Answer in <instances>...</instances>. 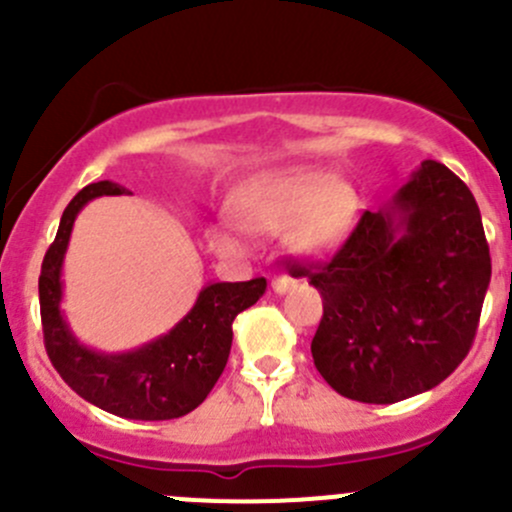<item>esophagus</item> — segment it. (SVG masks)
I'll return each mask as SVG.
<instances>
[{
	"instance_id": "obj_1",
	"label": "esophagus",
	"mask_w": 512,
	"mask_h": 512,
	"mask_svg": "<svg viewBox=\"0 0 512 512\" xmlns=\"http://www.w3.org/2000/svg\"><path fill=\"white\" fill-rule=\"evenodd\" d=\"M294 287H297V282L287 275H280L272 280V289H275V294H287V292H292Z\"/></svg>"
}]
</instances>
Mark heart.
<instances>
[{"instance_id": "1", "label": "heart", "mask_w": 512, "mask_h": 512, "mask_svg": "<svg viewBox=\"0 0 512 512\" xmlns=\"http://www.w3.org/2000/svg\"><path fill=\"white\" fill-rule=\"evenodd\" d=\"M356 213L354 190L322 168H292L247 185L230 205L232 223L245 235L270 240L287 230L289 247L304 257H322L342 245ZM215 255L235 260L242 242L230 230L208 232Z\"/></svg>"}]
</instances>
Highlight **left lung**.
Wrapping results in <instances>:
<instances>
[{
  "instance_id": "8db88e82",
  "label": "left lung",
  "mask_w": 512,
  "mask_h": 512,
  "mask_svg": "<svg viewBox=\"0 0 512 512\" xmlns=\"http://www.w3.org/2000/svg\"><path fill=\"white\" fill-rule=\"evenodd\" d=\"M294 272L322 294L312 356L324 381L347 399L396 404L466 359L490 252L468 185L423 160L384 208L361 215L332 262Z\"/></svg>"
}]
</instances>
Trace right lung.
Segmentation results:
<instances>
[{
	"label": "right lung",
	"instance_id": "obj_1",
	"mask_svg": "<svg viewBox=\"0 0 512 512\" xmlns=\"http://www.w3.org/2000/svg\"><path fill=\"white\" fill-rule=\"evenodd\" d=\"M128 193L101 180L76 195L64 210L59 232L41 262L39 304L44 344L61 379L89 404L133 421H168L198 409L223 374L232 347V322L265 294L267 280L208 282L193 309L170 329L131 352H98L71 332L61 309L64 257L71 230L86 203L101 195Z\"/></svg>",
	"mask_w": 512,
	"mask_h": 512
}]
</instances>
